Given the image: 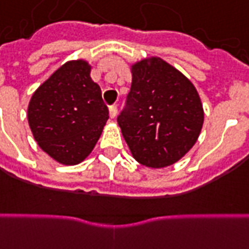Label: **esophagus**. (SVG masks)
Segmentation results:
<instances>
[{
	"label": "esophagus",
	"mask_w": 249,
	"mask_h": 249,
	"mask_svg": "<svg viewBox=\"0 0 249 249\" xmlns=\"http://www.w3.org/2000/svg\"><path fill=\"white\" fill-rule=\"evenodd\" d=\"M117 110H119L117 106H110L109 107V116L112 117V119H115L116 116H117Z\"/></svg>",
	"instance_id": "esophagus-1"
}]
</instances>
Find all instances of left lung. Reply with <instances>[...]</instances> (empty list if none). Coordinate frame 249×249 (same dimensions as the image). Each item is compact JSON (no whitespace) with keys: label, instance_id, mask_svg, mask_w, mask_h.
I'll return each instance as SVG.
<instances>
[{"label":"left lung","instance_id":"1","mask_svg":"<svg viewBox=\"0 0 249 249\" xmlns=\"http://www.w3.org/2000/svg\"><path fill=\"white\" fill-rule=\"evenodd\" d=\"M132 86L126 109L117 123L132 156L146 167L170 166L199 137L204 112L194 84L158 56L130 66Z\"/></svg>","mask_w":249,"mask_h":249}]
</instances>
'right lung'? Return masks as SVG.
I'll list each match as a JSON object with an SVG mask.
<instances>
[{"label": "right lung", "mask_w": 249, "mask_h": 249, "mask_svg": "<svg viewBox=\"0 0 249 249\" xmlns=\"http://www.w3.org/2000/svg\"><path fill=\"white\" fill-rule=\"evenodd\" d=\"M108 108L91 79V64L68 60L33 93L27 121L34 140L62 165H78L91 154L107 124Z\"/></svg>", "instance_id": "add662e5"}]
</instances>
